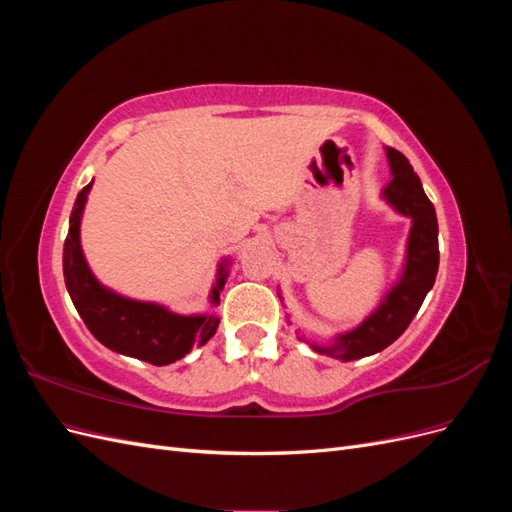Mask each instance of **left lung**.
<instances>
[{"mask_svg": "<svg viewBox=\"0 0 512 512\" xmlns=\"http://www.w3.org/2000/svg\"><path fill=\"white\" fill-rule=\"evenodd\" d=\"M384 151L391 168V181L382 188L380 198L395 213L410 218L412 222L397 280L356 327L335 333L327 344H318L314 339L299 335L301 342L314 352L327 354L331 359L344 363L382 352L408 329L427 292L433 288L440 265L436 209H433L421 179L414 173L404 153L393 147H384ZM277 294L282 297V290H277Z\"/></svg>", "mask_w": 512, "mask_h": 512, "instance_id": "8db88e82", "label": "left lung"}]
</instances>
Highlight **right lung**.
Segmentation results:
<instances>
[{"label":"right lung","instance_id":"right-lung-1","mask_svg":"<svg viewBox=\"0 0 512 512\" xmlns=\"http://www.w3.org/2000/svg\"><path fill=\"white\" fill-rule=\"evenodd\" d=\"M89 185L79 192L70 213V228L64 243V280L76 312L102 346L117 354L132 356L151 365H170L194 346H203L220 327L215 309L203 314H177L162 303L123 297L104 286L89 269L81 245V220L91 192ZM230 258L218 262V273L209 292V305H220V292L228 280Z\"/></svg>","mask_w":512,"mask_h":512}]
</instances>
